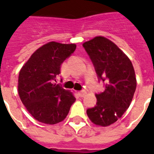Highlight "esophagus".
Returning a JSON list of instances; mask_svg holds the SVG:
<instances>
[{
	"label": "esophagus",
	"mask_w": 154,
	"mask_h": 154,
	"mask_svg": "<svg viewBox=\"0 0 154 154\" xmlns=\"http://www.w3.org/2000/svg\"><path fill=\"white\" fill-rule=\"evenodd\" d=\"M78 94H79V95L80 97H84V96L85 95V94H86V91L82 90V91H79V92H78Z\"/></svg>",
	"instance_id": "obj_1"
}]
</instances>
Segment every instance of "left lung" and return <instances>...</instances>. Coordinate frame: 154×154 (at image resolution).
Instances as JSON below:
<instances>
[{
    "mask_svg": "<svg viewBox=\"0 0 154 154\" xmlns=\"http://www.w3.org/2000/svg\"><path fill=\"white\" fill-rule=\"evenodd\" d=\"M95 67L98 80L105 91L95 94L96 105L86 111L95 125L107 127L122 117L132 102L137 87L131 60L115 43L104 37H95L83 43Z\"/></svg>",
    "mask_w": 154,
    "mask_h": 154,
    "instance_id": "8db88e82",
    "label": "left lung"
}]
</instances>
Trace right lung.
<instances>
[{"label":"right lung","instance_id":"right-lung-1","mask_svg":"<svg viewBox=\"0 0 154 154\" xmlns=\"http://www.w3.org/2000/svg\"><path fill=\"white\" fill-rule=\"evenodd\" d=\"M75 44L50 42L32 54L19 73L20 99L31 115L40 122L56 124L68 115L75 98L56 84L63 62L75 52Z\"/></svg>","mask_w":154,"mask_h":154}]
</instances>
